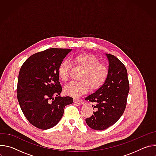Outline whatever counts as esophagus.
Masks as SVG:
<instances>
[{
	"label": "esophagus",
	"mask_w": 156,
	"mask_h": 156,
	"mask_svg": "<svg viewBox=\"0 0 156 156\" xmlns=\"http://www.w3.org/2000/svg\"><path fill=\"white\" fill-rule=\"evenodd\" d=\"M74 102L75 104H78V105H81L83 103V101L81 99H74Z\"/></svg>",
	"instance_id": "obj_1"
}]
</instances>
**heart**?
Segmentation results:
<instances>
[{"instance_id": "heart-1", "label": "heart", "mask_w": 156, "mask_h": 156, "mask_svg": "<svg viewBox=\"0 0 156 156\" xmlns=\"http://www.w3.org/2000/svg\"><path fill=\"white\" fill-rule=\"evenodd\" d=\"M73 61L81 66L84 72L80 81H72L66 85L64 92L66 95L78 98L87 93L91 86L92 90H98L107 81L109 70L104 63H100L99 59L91 54H81L76 55ZM70 63L67 60L63 61L58 66V73L63 81L69 79Z\"/></svg>"}]
</instances>
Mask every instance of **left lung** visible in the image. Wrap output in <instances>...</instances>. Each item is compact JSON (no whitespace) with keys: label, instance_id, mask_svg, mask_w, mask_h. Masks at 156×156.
<instances>
[{"label":"left lung","instance_id":"8db88e82","mask_svg":"<svg viewBox=\"0 0 156 156\" xmlns=\"http://www.w3.org/2000/svg\"><path fill=\"white\" fill-rule=\"evenodd\" d=\"M109 74L102 86L86 98L94 102L93 115L86 119L87 125L96 130H103L115 123L126 105L129 85L126 69L115 56L107 54Z\"/></svg>","mask_w":156,"mask_h":156}]
</instances>
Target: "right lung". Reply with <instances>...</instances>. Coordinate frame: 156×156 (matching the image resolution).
Here are the masks:
<instances>
[{"instance_id":"right-lung-1","label":"right lung","mask_w":156,"mask_h":156,"mask_svg":"<svg viewBox=\"0 0 156 156\" xmlns=\"http://www.w3.org/2000/svg\"><path fill=\"white\" fill-rule=\"evenodd\" d=\"M71 51L48 49L32 55L21 66L17 98L24 115L36 128L47 129L55 126L65 107L73 102L70 96H60L62 88L58 73L59 65Z\"/></svg>"}]
</instances>
